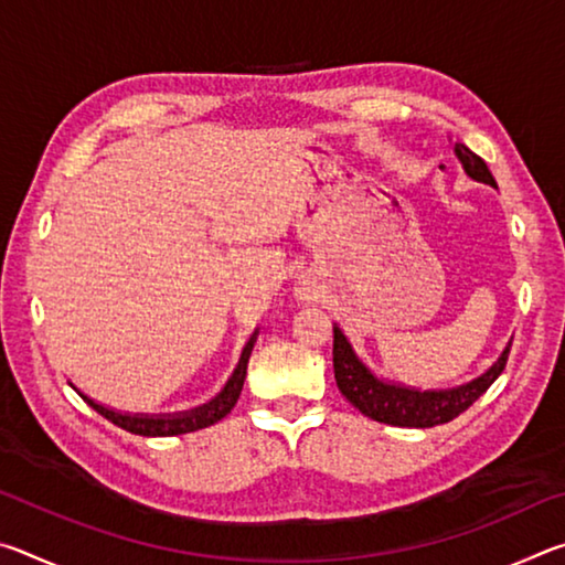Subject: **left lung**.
I'll return each mask as SVG.
<instances>
[{
	"instance_id": "left-lung-1",
	"label": "left lung",
	"mask_w": 565,
	"mask_h": 565,
	"mask_svg": "<svg viewBox=\"0 0 565 565\" xmlns=\"http://www.w3.org/2000/svg\"><path fill=\"white\" fill-rule=\"evenodd\" d=\"M454 154L461 161L468 179L499 189L489 167H486V161L473 154L466 145H458L456 141ZM509 351L511 343L501 351V356L493 361L491 369H486L481 376L466 381L461 386L416 388L376 376L366 366V361L353 351L351 341L341 331L339 323H333V376H337L339 391L363 416L374 418L379 424L401 428H431L438 424H448L458 414H463L501 376L505 361H509Z\"/></svg>"
}]
</instances>
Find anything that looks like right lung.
I'll return each instance as SVG.
<instances>
[{
	"label": "right lung",
	"mask_w": 565,
	"mask_h": 565,
	"mask_svg": "<svg viewBox=\"0 0 565 565\" xmlns=\"http://www.w3.org/2000/svg\"><path fill=\"white\" fill-rule=\"evenodd\" d=\"M256 337H259V329H256L252 337H248L242 356H238L234 374L228 376L224 388L218 391V394L212 401H209V404L196 406L191 411H179V414H157V416L121 414V411H117V408L97 404V401L89 398L87 394H82L79 388H74V391H79V396L87 401V404L94 411H97V414H102L104 418L111 420L114 426H119L129 434H137V436H179V434L199 431V428L212 426V424H216V420H222L226 414H232V408L236 406L238 396H242L244 379H246V363H248V356H252Z\"/></svg>",
	"instance_id": "1"
}]
</instances>
